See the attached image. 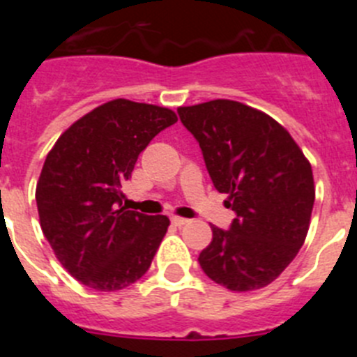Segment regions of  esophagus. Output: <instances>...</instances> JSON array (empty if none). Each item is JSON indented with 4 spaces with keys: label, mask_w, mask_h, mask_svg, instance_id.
I'll return each instance as SVG.
<instances>
[{
    "label": "esophagus",
    "mask_w": 357,
    "mask_h": 357,
    "mask_svg": "<svg viewBox=\"0 0 357 357\" xmlns=\"http://www.w3.org/2000/svg\"><path fill=\"white\" fill-rule=\"evenodd\" d=\"M188 222H189V220H185V218L172 216V225H175V227H184Z\"/></svg>",
    "instance_id": "esophagus-1"
}]
</instances>
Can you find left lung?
I'll return each mask as SVG.
<instances>
[{"label": "left lung", "mask_w": 357, "mask_h": 357, "mask_svg": "<svg viewBox=\"0 0 357 357\" xmlns=\"http://www.w3.org/2000/svg\"><path fill=\"white\" fill-rule=\"evenodd\" d=\"M176 112L236 213L229 230L211 227L213 241L198 263L227 289L264 288L304 245L314 204L311 164L275 119L239 102L213 100Z\"/></svg>", "instance_id": "8db88e82"}]
</instances>
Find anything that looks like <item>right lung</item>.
Returning <instances> with one entry per match:
<instances>
[{
  "label": "right lung",
  "instance_id": "add662e5",
  "mask_svg": "<svg viewBox=\"0 0 357 357\" xmlns=\"http://www.w3.org/2000/svg\"><path fill=\"white\" fill-rule=\"evenodd\" d=\"M173 123V110L119 98L73 123L44 160L36 191L40 227L82 284L118 291L148 272L169 220L125 209L121 185Z\"/></svg>",
  "mask_w": 357,
  "mask_h": 357
}]
</instances>
